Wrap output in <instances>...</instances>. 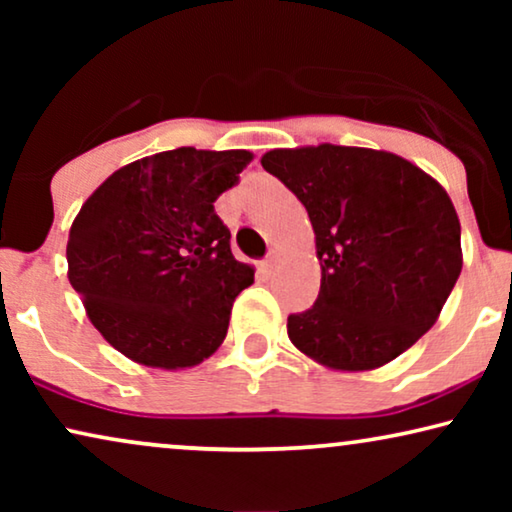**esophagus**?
I'll return each mask as SVG.
<instances>
[{
  "instance_id": "obj_1",
  "label": "esophagus",
  "mask_w": 512,
  "mask_h": 512,
  "mask_svg": "<svg viewBox=\"0 0 512 512\" xmlns=\"http://www.w3.org/2000/svg\"><path fill=\"white\" fill-rule=\"evenodd\" d=\"M279 261H282V254H279V251H270V256L265 258L263 261V268H265V272H272L279 265Z\"/></svg>"
}]
</instances>
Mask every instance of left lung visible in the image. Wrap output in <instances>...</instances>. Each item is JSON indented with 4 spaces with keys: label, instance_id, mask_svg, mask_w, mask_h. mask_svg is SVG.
Returning a JSON list of instances; mask_svg holds the SVG:
<instances>
[{
    "label": "left lung",
    "instance_id": "left-lung-1",
    "mask_svg": "<svg viewBox=\"0 0 512 512\" xmlns=\"http://www.w3.org/2000/svg\"><path fill=\"white\" fill-rule=\"evenodd\" d=\"M261 165L305 205L321 265L317 303L286 321L296 349L361 373L415 345L464 265L445 188L410 160L361 146L272 149Z\"/></svg>",
    "mask_w": 512,
    "mask_h": 512
}]
</instances>
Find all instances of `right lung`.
Instances as JSON below:
<instances>
[{
  "label": "right lung",
  "instance_id": "right-lung-1",
  "mask_svg": "<svg viewBox=\"0 0 512 512\" xmlns=\"http://www.w3.org/2000/svg\"><path fill=\"white\" fill-rule=\"evenodd\" d=\"M251 158L181 146L123 165L83 202L69 228V284L130 361L186 370L221 347L254 265L235 261L214 202Z\"/></svg>",
  "mask_w": 512,
  "mask_h": 512
}]
</instances>
